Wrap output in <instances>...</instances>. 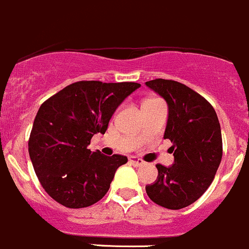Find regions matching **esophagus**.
I'll return each instance as SVG.
<instances>
[{
    "instance_id": "esophagus-1",
    "label": "esophagus",
    "mask_w": 249,
    "mask_h": 249,
    "mask_svg": "<svg viewBox=\"0 0 249 249\" xmlns=\"http://www.w3.org/2000/svg\"><path fill=\"white\" fill-rule=\"evenodd\" d=\"M129 163L132 164V165H134V166H142V165H143V164H145V162H143L142 160H140V158L135 157V156H130V157H129Z\"/></svg>"
}]
</instances>
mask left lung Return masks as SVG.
Masks as SVG:
<instances>
[{
  "label": "left lung",
  "mask_w": 249,
  "mask_h": 249,
  "mask_svg": "<svg viewBox=\"0 0 249 249\" xmlns=\"http://www.w3.org/2000/svg\"><path fill=\"white\" fill-rule=\"evenodd\" d=\"M145 84L168 104L164 139L174 151V164L156 165L157 180L146 186V193L166 209H183L206 192L222 160L218 117L204 97L183 84L165 79Z\"/></svg>",
  "instance_id": "8db88e82"
}]
</instances>
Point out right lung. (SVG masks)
<instances>
[{"label": "right lung", "mask_w": 249, "mask_h": 249, "mask_svg": "<svg viewBox=\"0 0 249 249\" xmlns=\"http://www.w3.org/2000/svg\"><path fill=\"white\" fill-rule=\"evenodd\" d=\"M142 86L137 83L78 81L45 101L29 140L36 175L45 192L69 209L91 206L109 191L125 156H106L87 148L107 132L120 104Z\"/></svg>", "instance_id": "1"}]
</instances>
